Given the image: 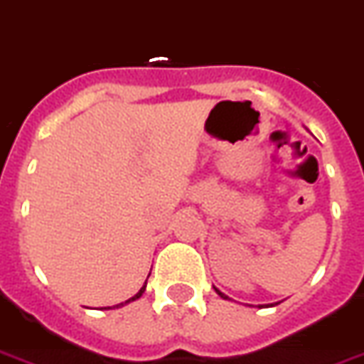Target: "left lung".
<instances>
[{"label": "left lung", "mask_w": 364, "mask_h": 364, "mask_svg": "<svg viewBox=\"0 0 364 364\" xmlns=\"http://www.w3.org/2000/svg\"><path fill=\"white\" fill-rule=\"evenodd\" d=\"M215 291H217V294H218V295H220V297H223V299H228V297H226V295H224V294H223V291H218V289H217V288H215Z\"/></svg>", "instance_id": "1"}]
</instances>
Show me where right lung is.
Wrapping results in <instances>:
<instances>
[{"label": "right lung", "mask_w": 364, "mask_h": 364, "mask_svg": "<svg viewBox=\"0 0 364 364\" xmlns=\"http://www.w3.org/2000/svg\"><path fill=\"white\" fill-rule=\"evenodd\" d=\"M149 274H151V273H149ZM147 279H149V277H147ZM146 284H147V280H146ZM146 284L141 286V288H140V291H138V294H136L134 297H131V299H129V301H125V305H127V303H131V301L140 299V297H141V294H144V291H146ZM115 306H123V303H121V305H115Z\"/></svg>", "instance_id": "1"}]
</instances>
